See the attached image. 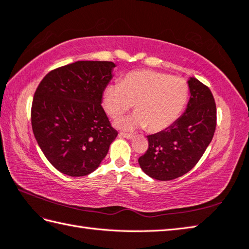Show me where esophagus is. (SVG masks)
<instances>
[{"label": "esophagus", "instance_id": "esophagus-1", "mask_svg": "<svg viewBox=\"0 0 249 249\" xmlns=\"http://www.w3.org/2000/svg\"><path fill=\"white\" fill-rule=\"evenodd\" d=\"M120 136H121V137H123V138H126V139H133V138H134V135H131V134L121 133Z\"/></svg>", "mask_w": 249, "mask_h": 249}]
</instances>
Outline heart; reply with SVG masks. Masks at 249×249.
Segmentation results:
<instances>
[{
    "label": "heart",
    "mask_w": 249,
    "mask_h": 249,
    "mask_svg": "<svg viewBox=\"0 0 249 249\" xmlns=\"http://www.w3.org/2000/svg\"><path fill=\"white\" fill-rule=\"evenodd\" d=\"M188 92V84L180 77L151 70L131 71L121 83L106 86L102 107L111 118H118L135 104L136 113L116 120V127L134 130L147 126L150 131H160L177 121Z\"/></svg>",
    "instance_id": "obj_1"
}]
</instances>
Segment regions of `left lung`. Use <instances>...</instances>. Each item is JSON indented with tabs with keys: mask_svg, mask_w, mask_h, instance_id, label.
Listing matches in <instances>:
<instances>
[{
	"mask_svg": "<svg viewBox=\"0 0 249 249\" xmlns=\"http://www.w3.org/2000/svg\"><path fill=\"white\" fill-rule=\"evenodd\" d=\"M186 111L169 127L149 135V148L138 159L149 177L166 181L183 176L202 158L216 129V104L211 89L189 77Z\"/></svg>",
	"mask_w": 249,
	"mask_h": 249,
	"instance_id": "left-lung-1",
	"label": "left lung"
}]
</instances>
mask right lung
Segmentation results:
<instances>
[{
  "instance_id": "obj_1",
  "label": "right lung",
  "mask_w": 249,
  "mask_h": 249,
  "mask_svg": "<svg viewBox=\"0 0 249 249\" xmlns=\"http://www.w3.org/2000/svg\"><path fill=\"white\" fill-rule=\"evenodd\" d=\"M111 61H76L51 71L32 102L34 137L53 167L71 177L99 167L118 131L101 107Z\"/></svg>"
}]
</instances>
